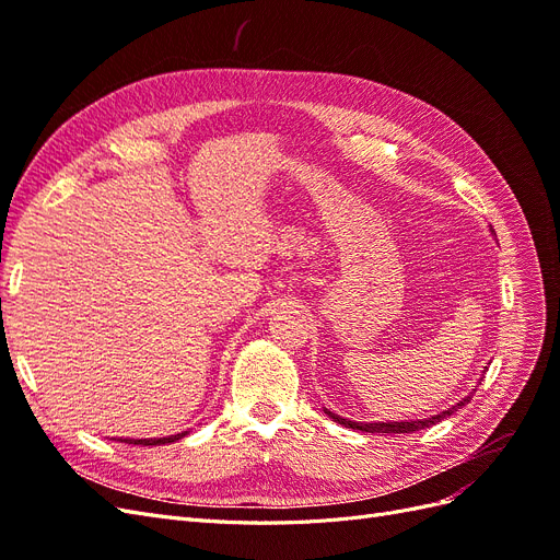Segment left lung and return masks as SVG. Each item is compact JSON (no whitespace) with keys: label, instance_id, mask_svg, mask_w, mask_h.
I'll return each instance as SVG.
<instances>
[{"label":"left lung","instance_id":"left-lung-1","mask_svg":"<svg viewBox=\"0 0 560 560\" xmlns=\"http://www.w3.org/2000/svg\"><path fill=\"white\" fill-rule=\"evenodd\" d=\"M469 399H471V395L465 397L460 404H455L453 409H448V411H442L439 416H432V418H425V420H411V422H352V420L336 416V413H331V411H327V416L334 418L336 422H341V425H346V428L371 432V434H374V432H383V434H411V432H418V430H425V428H430V425H436V422H442L444 418L453 416V413H455L457 409H460V406H465Z\"/></svg>","mask_w":560,"mask_h":560}]
</instances>
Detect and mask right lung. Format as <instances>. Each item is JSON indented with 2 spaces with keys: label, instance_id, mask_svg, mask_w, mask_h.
Returning <instances> with one entry per match:
<instances>
[{
  "label": "right lung",
  "instance_id": "add662e5",
  "mask_svg": "<svg viewBox=\"0 0 560 560\" xmlns=\"http://www.w3.org/2000/svg\"><path fill=\"white\" fill-rule=\"evenodd\" d=\"M186 432L175 434V436H163V439H121V442H130V444H142V446H159V444H171L182 439Z\"/></svg>",
  "mask_w": 560,
  "mask_h": 560
}]
</instances>
